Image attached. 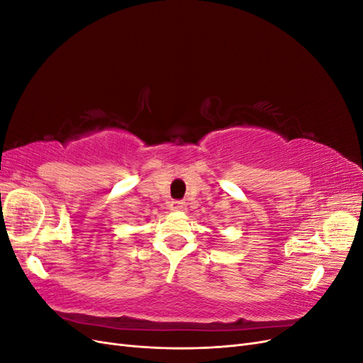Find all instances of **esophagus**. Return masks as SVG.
Wrapping results in <instances>:
<instances>
[{
	"mask_svg": "<svg viewBox=\"0 0 363 363\" xmlns=\"http://www.w3.org/2000/svg\"><path fill=\"white\" fill-rule=\"evenodd\" d=\"M168 207H169V211H172V212H186L188 204H186L184 201H171Z\"/></svg>",
	"mask_w": 363,
	"mask_h": 363,
	"instance_id": "1",
	"label": "esophagus"
}]
</instances>
